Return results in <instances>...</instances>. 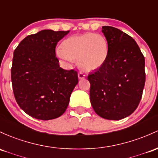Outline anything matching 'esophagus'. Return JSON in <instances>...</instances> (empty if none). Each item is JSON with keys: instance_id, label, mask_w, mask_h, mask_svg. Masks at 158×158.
Listing matches in <instances>:
<instances>
[{"instance_id": "obj_1", "label": "esophagus", "mask_w": 158, "mask_h": 158, "mask_svg": "<svg viewBox=\"0 0 158 158\" xmlns=\"http://www.w3.org/2000/svg\"><path fill=\"white\" fill-rule=\"evenodd\" d=\"M78 77H79V79H84V78L85 77V74L82 72H79V73H78Z\"/></svg>"}]
</instances>
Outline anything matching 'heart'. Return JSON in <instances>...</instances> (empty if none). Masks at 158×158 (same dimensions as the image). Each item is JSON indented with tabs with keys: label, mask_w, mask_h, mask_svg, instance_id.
Masks as SVG:
<instances>
[{
	"label": "heart",
	"mask_w": 158,
	"mask_h": 158,
	"mask_svg": "<svg viewBox=\"0 0 158 158\" xmlns=\"http://www.w3.org/2000/svg\"><path fill=\"white\" fill-rule=\"evenodd\" d=\"M109 45L103 35L94 33L73 35L62 43V48L56 50L60 59L70 63L78 60L82 70L91 71L101 67L107 59Z\"/></svg>",
	"instance_id": "1"
}]
</instances>
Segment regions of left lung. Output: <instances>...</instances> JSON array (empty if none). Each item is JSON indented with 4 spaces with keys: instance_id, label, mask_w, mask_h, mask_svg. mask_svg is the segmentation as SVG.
<instances>
[{
    "instance_id": "left-lung-1",
    "label": "left lung",
    "mask_w": 158,
    "mask_h": 158,
    "mask_svg": "<svg viewBox=\"0 0 158 158\" xmlns=\"http://www.w3.org/2000/svg\"><path fill=\"white\" fill-rule=\"evenodd\" d=\"M102 32L109 45L105 63L88 76L90 100L103 118L120 120L131 115L143 95L145 82V58L131 36L111 26Z\"/></svg>"
}]
</instances>
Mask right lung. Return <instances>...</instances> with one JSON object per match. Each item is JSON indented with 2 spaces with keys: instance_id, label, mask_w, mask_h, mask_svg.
I'll use <instances>...</instances> for the list:
<instances>
[{
  "instance_id": "add662e5",
  "label": "right lung",
  "mask_w": 158,
  "mask_h": 158,
  "mask_svg": "<svg viewBox=\"0 0 158 158\" xmlns=\"http://www.w3.org/2000/svg\"><path fill=\"white\" fill-rule=\"evenodd\" d=\"M70 31L43 30L27 36L13 53L11 80L17 103L39 120L60 117L77 85V72L60 67L55 55L59 40Z\"/></svg>"
}]
</instances>
